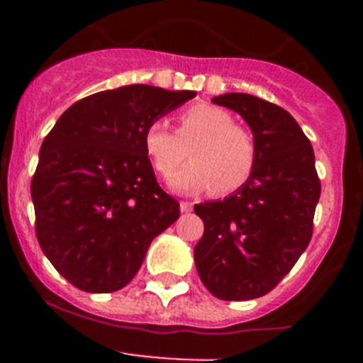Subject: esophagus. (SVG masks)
Wrapping results in <instances>:
<instances>
[{"mask_svg": "<svg viewBox=\"0 0 363 363\" xmlns=\"http://www.w3.org/2000/svg\"><path fill=\"white\" fill-rule=\"evenodd\" d=\"M179 209H182V213H191L192 203L191 201H182V203H179Z\"/></svg>", "mask_w": 363, "mask_h": 363, "instance_id": "1", "label": "esophagus"}]
</instances>
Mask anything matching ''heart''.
Segmentation results:
<instances>
[{"instance_id":"b5f03b06","label":"heart","mask_w":363,"mask_h":363,"mask_svg":"<svg viewBox=\"0 0 363 363\" xmlns=\"http://www.w3.org/2000/svg\"><path fill=\"white\" fill-rule=\"evenodd\" d=\"M189 147L191 163L172 178V187L194 192L211 189L216 194H230L252 178L258 162V147L252 133L234 123L225 108L198 104L178 116L176 134L165 121L152 120L143 130V149L150 165L167 178L182 165Z\"/></svg>"}]
</instances>
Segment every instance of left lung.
I'll return each mask as SVG.
<instances>
[{
    "mask_svg": "<svg viewBox=\"0 0 363 363\" xmlns=\"http://www.w3.org/2000/svg\"><path fill=\"white\" fill-rule=\"evenodd\" d=\"M213 104L247 121L258 162L229 198L194 205L205 227L194 262L211 294L252 300L271 293L307 249L322 187L309 138L289 112L242 92L216 96Z\"/></svg>",
    "mask_w": 363,
    "mask_h": 363,
    "instance_id": "obj_1",
    "label": "left lung"
}]
</instances>
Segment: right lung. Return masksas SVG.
<instances>
[{
  "label": "right lung",
  "instance_id": "obj_1",
  "mask_svg": "<svg viewBox=\"0 0 363 363\" xmlns=\"http://www.w3.org/2000/svg\"><path fill=\"white\" fill-rule=\"evenodd\" d=\"M196 96L125 85L79 99L40 149L30 194L41 251L86 293H112L142 267L150 242L179 218L143 149L152 120Z\"/></svg>",
  "mask_w": 363,
  "mask_h": 363
}]
</instances>
